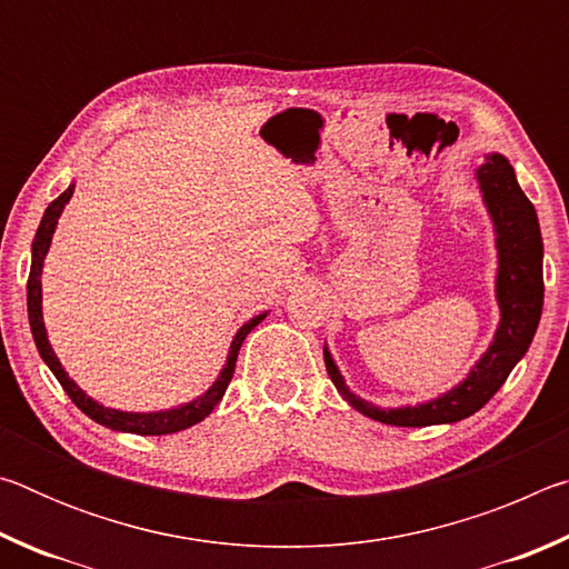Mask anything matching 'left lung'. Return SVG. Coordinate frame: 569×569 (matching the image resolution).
Wrapping results in <instances>:
<instances>
[{
	"instance_id": "1",
	"label": "left lung",
	"mask_w": 569,
	"mask_h": 569,
	"mask_svg": "<svg viewBox=\"0 0 569 569\" xmlns=\"http://www.w3.org/2000/svg\"><path fill=\"white\" fill-rule=\"evenodd\" d=\"M475 178L481 203H485L495 230L497 331L487 351L479 356L457 387L435 399L403 403V407H379V403L353 393L339 363L333 361L329 346L323 343L326 371H329L333 387L356 411L373 421L391 423V427H431V423H455L471 417L502 389V383L515 366L522 361L535 339L545 301V246L542 233H539L537 210L519 188L515 168L499 152L485 158V162L475 170Z\"/></svg>"
}]
</instances>
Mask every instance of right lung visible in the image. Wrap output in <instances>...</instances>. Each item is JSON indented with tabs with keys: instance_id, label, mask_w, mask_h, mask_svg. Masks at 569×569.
Wrapping results in <instances>:
<instances>
[{
	"instance_id": "1",
	"label": "right lung",
	"mask_w": 569,
	"mask_h": 569,
	"mask_svg": "<svg viewBox=\"0 0 569 569\" xmlns=\"http://www.w3.org/2000/svg\"><path fill=\"white\" fill-rule=\"evenodd\" d=\"M72 192H74V182H70L62 196L54 198L52 203L47 206L44 216L40 220V228H37V236L32 240V266H30V281H27V313H30V329H32L37 351H40L42 361L50 366V371L54 373V379L62 383L67 397H70L77 403V407L88 413L92 421H98V423H102V427H108L112 431H124V435H140V437H160V435H176V431H182V429L192 427V423L203 421L208 413L216 409V403L223 399L228 383H230V379H233L238 351H240V346H243L246 336L266 319L268 311L253 316V319L246 321L236 331L233 341H230V349H228L223 369H220L216 381L210 383V387L203 393H200V397L180 403V407L160 409V411H122V409L104 407V403H100L98 399H92L88 391H82L80 387H77L74 379H70V373L64 371V366H62L60 359H57L50 339H47L44 316H42V268H44V258H47V253H50L52 236L57 230V223H60V216H62L64 206L70 203Z\"/></svg>"
}]
</instances>
